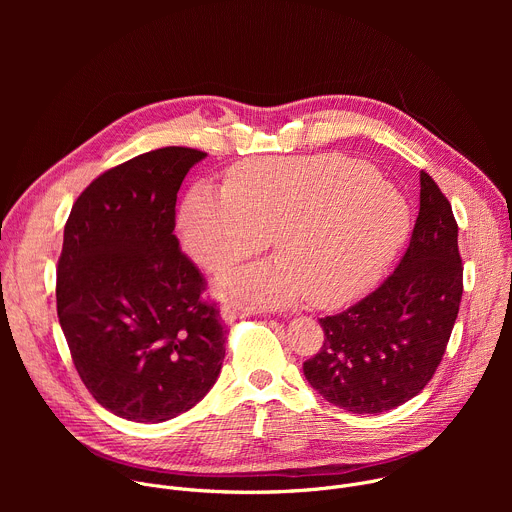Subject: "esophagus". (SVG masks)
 <instances>
[{
    "label": "esophagus",
    "instance_id": "1",
    "mask_svg": "<svg viewBox=\"0 0 512 512\" xmlns=\"http://www.w3.org/2000/svg\"><path fill=\"white\" fill-rule=\"evenodd\" d=\"M245 316H249V308H245L241 304H227V306L221 308V318L225 322H235V320L245 318Z\"/></svg>",
    "mask_w": 512,
    "mask_h": 512
}]
</instances>
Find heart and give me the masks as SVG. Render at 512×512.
<instances>
[{
  "mask_svg": "<svg viewBox=\"0 0 512 512\" xmlns=\"http://www.w3.org/2000/svg\"><path fill=\"white\" fill-rule=\"evenodd\" d=\"M184 251L208 273L261 253L277 259L221 281L237 300L330 308L369 289L409 233L403 196L362 162L342 156L267 158L237 166L227 188L194 186L180 208Z\"/></svg>",
  "mask_w": 512,
  "mask_h": 512,
  "instance_id": "1",
  "label": "heart"
}]
</instances>
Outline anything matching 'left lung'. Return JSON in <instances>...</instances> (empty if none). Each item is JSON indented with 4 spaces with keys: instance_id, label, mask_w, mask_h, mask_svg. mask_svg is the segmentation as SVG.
<instances>
[{
    "instance_id": "8db88e82",
    "label": "left lung",
    "mask_w": 512,
    "mask_h": 512,
    "mask_svg": "<svg viewBox=\"0 0 512 512\" xmlns=\"http://www.w3.org/2000/svg\"><path fill=\"white\" fill-rule=\"evenodd\" d=\"M419 214L397 269L364 300L320 318L324 344L304 362L308 383L352 413H383L413 399L446 352L462 300L452 204L425 172Z\"/></svg>"
}]
</instances>
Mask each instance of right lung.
Wrapping results in <instances>:
<instances>
[{"instance_id":"right-lung-1","label":"right lung","mask_w":512,"mask_h":512,"mask_svg":"<svg viewBox=\"0 0 512 512\" xmlns=\"http://www.w3.org/2000/svg\"><path fill=\"white\" fill-rule=\"evenodd\" d=\"M204 158L172 145L115 166L85 188L64 227L60 328L89 393L129 421L192 409L223 367L227 330L174 235L178 190Z\"/></svg>"}]
</instances>
